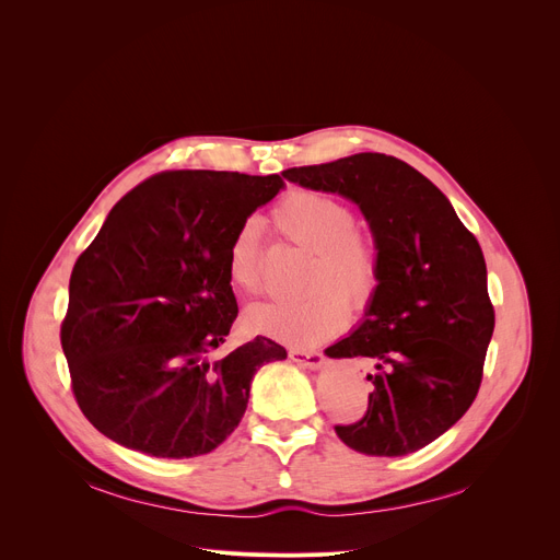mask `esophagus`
<instances>
[{
	"label": "esophagus",
	"mask_w": 560,
	"mask_h": 560,
	"mask_svg": "<svg viewBox=\"0 0 560 560\" xmlns=\"http://www.w3.org/2000/svg\"><path fill=\"white\" fill-rule=\"evenodd\" d=\"M288 357L298 365L308 368V370H319L322 365H325V357H322L315 349H308V351L306 349H290Z\"/></svg>",
	"instance_id": "1"
}]
</instances>
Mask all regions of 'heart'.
I'll list each match as a JSON object with an SVG mask.
<instances>
[{
    "mask_svg": "<svg viewBox=\"0 0 560 560\" xmlns=\"http://www.w3.org/2000/svg\"><path fill=\"white\" fill-rule=\"evenodd\" d=\"M277 231L290 243L313 252L306 288L298 298L252 304L245 325L290 347H311L338 334L349 319V306L363 308L378 285V252L372 235L354 226L351 209L319 190L295 188L272 211ZM229 281L243 292L262 285L260 231L247 220L233 233L226 254Z\"/></svg>",
    "mask_w": 560,
    "mask_h": 560,
    "instance_id": "obj_1",
    "label": "heart"
}]
</instances>
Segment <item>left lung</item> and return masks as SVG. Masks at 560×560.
I'll use <instances>...</instances> for the list:
<instances>
[{"mask_svg": "<svg viewBox=\"0 0 560 560\" xmlns=\"http://www.w3.org/2000/svg\"><path fill=\"white\" fill-rule=\"evenodd\" d=\"M283 176L359 203L378 252L365 317L325 351L370 365L365 416L336 433L368 456L413 454L454 427L479 393L494 329L483 252L450 199L395 156L363 152Z\"/></svg>", "mask_w": 560, "mask_h": 560, "instance_id": "8db88e82", "label": "left lung"}]
</instances>
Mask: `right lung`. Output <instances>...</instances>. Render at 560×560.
<instances>
[{"label": "right lung", "instance_id": "add662e5", "mask_svg": "<svg viewBox=\"0 0 560 560\" xmlns=\"http://www.w3.org/2000/svg\"><path fill=\"white\" fill-rule=\"evenodd\" d=\"M281 188L279 174H154L77 258L61 345L81 413L113 443L156 458L209 454L241 424L256 370L288 357L256 336L211 359L238 315L229 243Z\"/></svg>", "mask_w": 560, "mask_h": 560}]
</instances>
